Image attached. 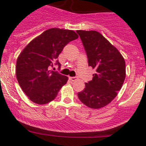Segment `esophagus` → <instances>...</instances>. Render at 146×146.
Wrapping results in <instances>:
<instances>
[{
    "mask_svg": "<svg viewBox=\"0 0 146 146\" xmlns=\"http://www.w3.org/2000/svg\"><path fill=\"white\" fill-rule=\"evenodd\" d=\"M69 80H70L73 81V82H74V81H76L77 80V78L76 77H69Z\"/></svg>",
    "mask_w": 146,
    "mask_h": 146,
    "instance_id": "1",
    "label": "esophagus"
}]
</instances>
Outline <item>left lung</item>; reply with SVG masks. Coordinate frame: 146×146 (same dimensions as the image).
Instances as JSON below:
<instances>
[{
  "label": "left lung",
  "mask_w": 146,
  "mask_h": 146,
  "mask_svg": "<svg viewBox=\"0 0 146 146\" xmlns=\"http://www.w3.org/2000/svg\"><path fill=\"white\" fill-rule=\"evenodd\" d=\"M87 54L88 66L96 69L92 80L77 94L85 105L99 109L111 102L126 77V64L120 52L100 33L77 31Z\"/></svg>",
  "instance_id": "8db88e82"
}]
</instances>
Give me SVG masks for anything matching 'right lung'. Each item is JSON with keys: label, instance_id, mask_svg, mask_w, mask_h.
Masks as SVG:
<instances>
[{"label": "right lung", "instance_id": "1", "mask_svg": "<svg viewBox=\"0 0 146 146\" xmlns=\"http://www.w3.org/2000/svg\"><path fill=\"white\" fill-rule=\"evenodd\" d=\"M78 38L72 30L50 28L33 38L18 56L16 76L19 85L28 99L45 104L57 96L68 77L50 70L60 64L58 57L66 45Z\"/></svg>", "mask_w": 146, "mask_h": 146}]
</instances>
